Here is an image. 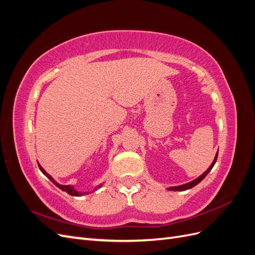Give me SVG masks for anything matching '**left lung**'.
Instances as JSON below:
<instances>
[{"label":"left lung","mask_w":255,"mask_h":255,"mask_svg":"<svg viewBox=\"0 0 255 255\" xmlns=\"http://www.w3.org/2000/svg\"><path fill=\"white\" fill-rule=\"evenodd\" d=\"M217 157H218V151H217V153H216V156H215V158H214V160H213V163L211 164V166L207 168V170L204 172V173H202L201 175L200 176H198L197 179H195L194 181H191V182H189V183H186V184H183V185H180V186H173V187H169L168 188V190H174V191H183V190H187V189H190V188H192L194 186H196L197 184H199L200 182H201L204 177L208 174V172H210L212 169H213V167H214V165H215V163H216V160H217Z\"/></svg>","instance_id":"1"}]
</instances>
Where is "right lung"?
Wrapping results in <instances>:
<instances>
[{"label":"right lung","mask_w":255,"mask_h":255,"mask_svg":"<svg viewBox=\"0 0 255 255\" xmlns=\"http://www.w3.org/2000/svg\"><path fill=\"white\" fill-rule=\"evenodd\" d=\"M38 166H39L40 171H41L45 176H47L50 181H52L54 185H56V186H57L59 189L63 190V191H66L67 194L71 195V196H75V197H80V196H84V195H87V194H89V192H82V191H78V190H76L73 186H71V185H60V184H58L55 180L53 179V177H52L49 173L45 172L44 169H43L39 164H38ZM101 186H102V185H99V186H97V187H96V189H97V188H99V187H101Z\"/></svg>","instance_id":"add662e5"}]
</instances>
